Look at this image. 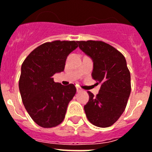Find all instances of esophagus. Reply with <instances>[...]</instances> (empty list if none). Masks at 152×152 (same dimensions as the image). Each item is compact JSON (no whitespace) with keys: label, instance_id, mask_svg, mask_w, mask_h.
I'll return each instance as SVG.
<instances>
[{"label":"esophagus","instance_id":"34e87169","mask_svg":"<svg viewBox=\"0 0 152 152\" xmlns=\"http://www.w3.org/2000/svg\"><path fill=\"white\" fill-rule=\"evenodd\" d=\"M76 91H77V92H81V91H82V89L80 88V87H77V88H76Z\"/></svg>","mask_w":152,"mask_h":152}]
</instances>
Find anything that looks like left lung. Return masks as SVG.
<instances>
[{
  "label": "left lung",
  "instance_id": "1",
  "mask_svg": "<svg viewBox=\"0 0 152 152\" xmlns=\"http://www.w3.org/2000/svg\"><path fill=\"white\" fill-rule=\"evenodd\" d=\"M79 48L94 62L91 76L101 83L99 93L94 96L87 91L89 101L84 105L87 118L98 127L113 125L123 114L130 91V73L125 57L115 48L98 40L77 41Z\"/></svg>",
  "mask_w": 152,
  "mask_h": 152
}]
</instances>
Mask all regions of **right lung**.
I'll use <instances>...</instances> for the list:
<instances>
[{"mask_svg": "<svg viewBox=\"0 0 152 152\" xmlns=\"http://www.w3.org/2000/svg\"><path fill=\"white\" fill-rule=\"evenodd\" d=\"M77 47V41L47 42L35 48L22 65L18 87L23 103L32 119L41 127L59 125L76 94L73 84L55 83L53 76L63 72L67 56Z\"/></svg>", "mask_w": 152, "mask_h": 152, "instance_id": "obj_1", "label": "right lung"}]
</instances>
